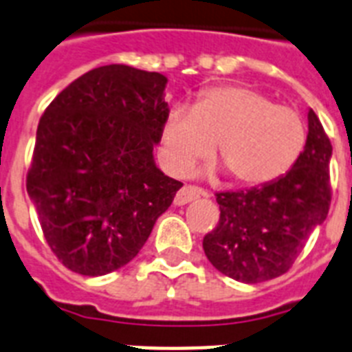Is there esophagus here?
Instances as JSON below:
<instances>
[{"label":"esophagus","mask_w":352,"mask_h":352,"mask_svg":"<svg viewBox=\"0 0 352 352\" xmlns=\"http://www.w3.org/2000/svg\"><path fill=\"white\" fill-rule=\"evenodd\" d=\"M208 193H206L202 188H197V186H191V184H186L182 186L181 190L177 191L175 195V206H184L188 204V202L195 201V199H199V197H206Z\"/></svg>","instance_id":"obj_1"}]
</instances>
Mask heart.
Wrapping results in <instances>:
<instances>
[{
    "label": "heart",
    "mask_w": 352,
    "mask_h": 352,
    "mask_svg": "<svg viewBox=\"0 0 352 352\" xmlns=\"http://www.w3.org/2000/svg\"><path fill=\"white\" fill-rule=\"evenodd\" d=\"M305 141L307 128L296 110L251 88L219 87L201 94L195 107L168 111L159 157L171 175L182 177L215 146L231 181L255 186L284 175Z\"/></svg>",
    "instance_id": "b5f03b06"
}]
</instances>
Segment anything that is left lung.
I'll return each instance as SVG.
<instances>
[{"label": "left lung", "instance_id": "left-lung-1", "mask_svg": "<svg viewBox=\"0 0 352 352\" xmlns=\"http://www.w3.org/2000/svg\"><path fill=\"white\" fill-rule=\"evenodd\" d=\"M304 151L285 175L260 188L215 193L221 219L202 248L230 278L258 284L284 275L329 213L333 146L315 111Z\"/></svg>", "mask_w": 352, "mask_h": 352}]
</instances>
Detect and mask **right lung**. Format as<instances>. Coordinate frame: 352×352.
I'll use <instances>...</instances> for the list:
<instances>
[{"instance_id": "1", "label": "right lung", "mask_w": 352, "mask_h": 352, "mask_svg": "<svg viewBox=\"0 0 352 352\" xmlns=\"http://www.w3.org/2000/svg\"><path fill=\"white\" fill-rule=\"evenodd\" d=\"M166 82L128 65L94 68L39 119L27 191L45 241L74 273L126 265L182 188L153 162L170 111Z\"/></svg>"}]
</instances>
